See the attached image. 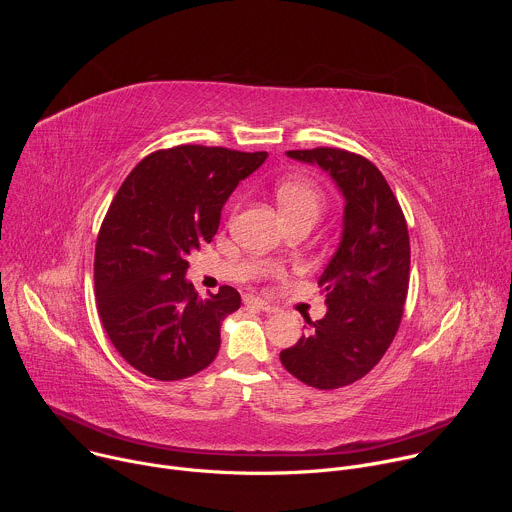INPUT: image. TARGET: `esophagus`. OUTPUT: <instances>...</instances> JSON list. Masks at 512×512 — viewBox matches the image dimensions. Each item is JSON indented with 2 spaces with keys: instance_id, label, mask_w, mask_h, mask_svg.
Masks as SVG:
<instances>
[{
  "instance_id": "esophagus-1",
  "label": "esophagus",
  "mask_w": 512,
  "mask_h": 512,
  "mask_svg": "<svg viewBox=\"0 0 512 512\" xmlns=\"http://www.w3.org/2000/svg\"><path fill=\"white\" fill-rule=\"evenodd\" d=\"M243 302H245V306L255 308V310H261V312H275V308H273L269 302H265V300H261V298H257V296H245Z\"/></svg>"
}]
</instances>
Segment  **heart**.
I'll list each match as a JSON object with an SVG mask.
<instances>
[{
	"label": "heart",
	"instance_id": "obj_1",
	"mask_svg": "<svg viewBox=\"0 0 512 512\" xmlns=\"http://www.w3.org/2000/svg\"><path fill=\"white\" fill-rule=\"evenodd\" d=\"M275 198L287 221H296V218L316 221L328 204L324 188L314 178L302 174L281 178L275 186Z\"/></svg>",
	"mask_w": 512,
	"mask_h": 512
}]
</instances>
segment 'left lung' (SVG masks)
I'll return each mask as SVG.
<instances>
[{
	"label": "left lung",
	"mask_w": 512,
	"mask_h": 512,
	"mask_svg": "<svg viewBox=\"0 0 512 512\" xmlns=\"http://www.w3.org/2000/svg\"><path fill=\"white\" fill-rule=\"evenodd\" d=\"M289 158L318 164L346 198L344 233L320 285L328 312L279 358L302 383L330 391L369 375L391 346L409 289L405 214L381 170L340 148L291 150Z\"/></svg>",
	"instance_id": "1"
}]
</instances>
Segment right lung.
<instances>
[{
  "label": "right lung",
  "mask_w": 512,
  "mask_h": 512,
  "mask_svg": "<svg viewBox=\"0 0 512 512\" xmlns=\"http://www.w3.org/2000/svg\"><path fill=\"white\" fill-rule=\"evenodd\" d=\"M265 158L176 145L145 156L115 194L95 247V296L111 344L139 373L180 381L216 358L241 296L223 285L198 298L186 257L212 241L223 204Z\"/></svg>",
  "instance_id": "1"
}]
</instances>
